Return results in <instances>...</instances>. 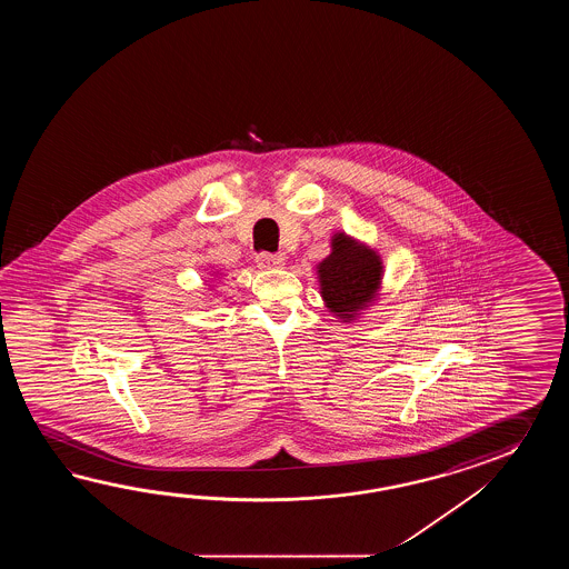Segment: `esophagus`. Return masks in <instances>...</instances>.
<instances>
[{
    "label": "esophagus",
    "mask_w": 569,
    "mask_h": 569,
    "mask_svg": "<svg viewBox=\"0 0 569 569\" xmlns=\"http://www.w3.org/2000/svg\"><path fill=\"white\" fill-rule=\"evenodd\" d=\"M256 262H258V267L264 268V270H272V268L284 267V256L264 252V254L256 256Z\"/></svg>",
    "instance_id": "1"
}]
</instances>
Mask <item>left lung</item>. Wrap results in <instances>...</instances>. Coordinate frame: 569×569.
Wrapping results in <instances>:
<instances>
[{"label":"left lung","mask_w":569,"mask_h":569,"mask_svg":"<svg viewBox=\"0 0 569 569\" xmlns=\"http://www.w3.org/2000/svg\"><path fill=\"white\" fill-rule=\"evenodd\" d=\"M382 258L375 248L338 231L331 238V254L317 264L319 292L329 313L343 323L356 321L375 305L382 284Z\"/></svg>","instance_id":"obj_1"}]
</instances>
